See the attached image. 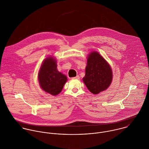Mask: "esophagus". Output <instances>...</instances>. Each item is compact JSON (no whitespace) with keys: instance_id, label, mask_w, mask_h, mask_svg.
<instances>
[{"instance_id":"esophagus-1","label":"esophagus","mask_w":149,"mask_h":149,"mask_svg":"<svg viewBox=\"0 0 149 149\" xmlns=\"http://www.w3.org/2000/svg\"><path fill=\"white\" fill-rule=\"evenodd\" d=\"M79 78H80V77H79V75H77L75 77H73V78H72V79H79Z\"/></svg>"}]
</instances>
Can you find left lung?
<instances>
[{"mask_svg": "<svg viewBox=\"0 0 149 149\" xmlns=\"http://www.w3.org/2000/svg\"><path fill=\"white\" fill-rule=\"evenodd\" d=\"M113 79V72L109 63L97 52H91L87 58L85 75L83 81L93 94L106 90Z\"/></svg>", "mask_w": 149, "mask_h": 149, "instance_id": "1", "label": "left lung"}]
</instances>
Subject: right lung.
I'll return each mask as SVG.
<instances>
[{
	"mask_svg": "<svg viewBox=\"0 0 149 149\" xmlns=\"http://www.w3.org/2000/svg\"><path fill=\"white\" fill-rule=\"evenodd\" d=\"M38 80L44 91L56 96L61 92L67 78L57 70L56 60L53 57H49L45 59L40 66Z\"/></svg>",
	"mask_w": 149,
	"mask_h": 149,
	"instance_id": "obj_1",
	"label": "right lung"
}]
</instances>
